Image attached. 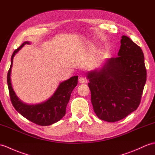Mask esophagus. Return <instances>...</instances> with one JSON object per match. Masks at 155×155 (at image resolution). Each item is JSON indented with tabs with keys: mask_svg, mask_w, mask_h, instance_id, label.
<instances>
[{
	"mask_svg": "<svg viewBox=\"0 0 155 155\" xmlns=\"http://www.w3.org/2000/svg\"><path fill=\"white\" fill-rule=\"evenodd\" d=\"M78 81L80 82L81 83H84L85 81H86V79H85V78H84V77L81 76V77H79V78H78Z\"/></svg>",
	"mask_w": 155,
	"mask_h": 155,
	"instance_id": "obj_1",
	"label": "esophagus"
}]
</instances>
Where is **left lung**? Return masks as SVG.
<instances>
[{
    "mask_svg": "<svg viewBox=\"0 0 155 155\" xmlns=\"http://www.w3.org/2000/svg\"><path fill=\"white\" fill-rule=\"evenodd\" d=\"M117 55L87 74L93 109L98 118L108 122L121 120L137 109L147 79L142 49L126 35L121 37Z\"/></svg>",
    "mask_w": 155,
    "mask_h": 155,
    "instance_id": "left-lung-1",
    "label": "left lung"
}]
</instances>
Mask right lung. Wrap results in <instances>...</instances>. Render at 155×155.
Segmentation results:
<instances>
[{
	"mask_svg": "<svg viewBox=\"0 0 155 155\" xmlns=\"http://www.w3.org/2000/svg\"><path fill=\"white\" fill-rule=\"evenodd\" d=\"M26 44H29L30 43L28 41L23 43L13 52L11 57V64L7 74V83L10 100L14 108L23 117L37 125L47 126L56 123L64 116L66 107L70 100L71 93L78 83V76L72 77L60 83L53 95L44 102L36 105H28L23 103L13 91L10 81V73L14 55Z\"/></svg>",
	"mask_w": 155,
	"mask_h": 155,
	"instance_id": "right-lung-1",
	"label": "right lung"
}]
</instances>
